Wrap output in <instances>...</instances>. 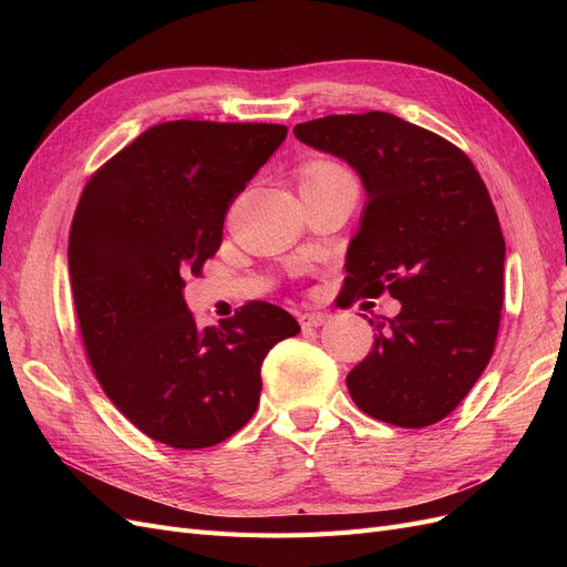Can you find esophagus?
I'll return each instance as SVG.
<instances>
[{"label": "esophagus", "instance_id": "1", "mask_svg": "<svg viewBox=\"0 0 567 567\" xmlns=\"http://www.w3.org/2000/svg\"><path fill=\"white\" fill-rule=\"evenodd\" d=\"M298 321H300L302 329H317V326H323L326 321H329V315H323V312H302L298 317Z\"/></svg>", "mask_w": 567, "mask_h": 567}]
</instances>
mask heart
<instances>
[{
	"instance_id": "obj_1",
	"label": "heart",
	"mask_w": 567,
	"mask_h": 567,
	"mask_svg": "<svg viewBox=\"0 0 567 567\" xmlns=\"http://www.w3.org/2000/svg\"><path fill=\"white\" fill-rule=\"evenodd\" d=\"M348 177L346 169H340L338 165L329 163V161H312L302 165L300 169V186L305 184H323V182H333V179H342Z\"/></svg>"
}]
</instances>
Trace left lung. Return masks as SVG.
Here are the masks:
<instances>
[{"mask_svg":"<svg viewBox=\"0 0 567 567\" xmlns=\"http://www.w3.org/2000/svg\"><path fill=\"white\" fill-rule=\"evenodd\" d=\"M293 134L364 186L342 296L390 290L402 302L375 321L371 352L346 379L350 398L379 421L433 425L471 392L499 331L506 246L487 186L466 153L392 113L326 115Z\"/></svg>","mask_w":567,"mask_h":567,"instance_id":"8db88e82","label":"left lung"}]
</instances>
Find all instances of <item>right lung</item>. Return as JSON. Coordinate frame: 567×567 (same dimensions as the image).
<instances>
[{
  "label": "right lung",
  "mask_w": 567,
  "mask_h": 567,
  "mask_svg": "<svg viewBox=\"0 0 567 567\" xmlns=\"http://www.w3.org/2000/svg\"><path fill=\"white\" fill-rule=\"evenodd\" d=\"M284 125L175 120L146 130L84 186L68 241L75 312L109 400L151 440L200 450L260 402V369L298 321L269 302L196 323L184 279L221 244L229 203L286 140Z\"/></svg>",
  "instance_id": "add662e5"
}]
</instances>
